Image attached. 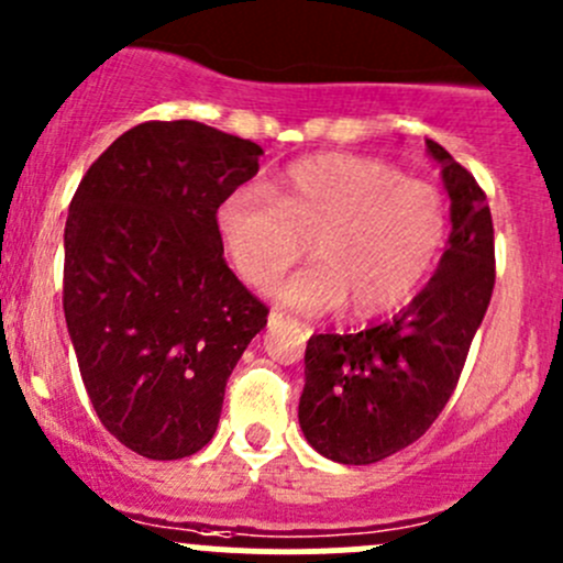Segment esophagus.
I'll use <instances>...</instances> for the list:
<instances>
[{"mask_svg": "<svg viewBox=\"0 0 563 563\" xmlns=\"http://www.w3.org/2000/svg\"><path fill=\"white\" fill-rule=\"evenodd\" d=\"M269 321H283V313H272ZM286 321H291V318H286Z\"/></svg>", "mask_w": 563, "mask_h": 563, "instance_id": "1", "label": "esophagus"}]
</instances>
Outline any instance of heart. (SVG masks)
<instances>
[{
	"label": "heart",
	"instance_id": "obj_1",
	"mask_svg": "<svg viewBox=\"0 0 563 563\" xmlns=\"http://www.w3.org/2000/svg\"><path fill=\"white\" fill-rule=\"evenodd\" d=\"M231 264L266 288L313 253L318 261L275 288L305 313L349 305L360 321L406 308L444 253L450 212L435 185L408 179L384 161L316 155L280 176L275 198L240 187L218 207Z\"/></svg>",
	"mask_w": 563,
	"mask_h": 563
}]
</instances>
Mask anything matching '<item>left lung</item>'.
<instances>
[{
	"mask_svg": "<svg viewBox=\"0 0 563 563\" xmlns=\"http://www.w3.org/2000/svg\"><path fill=\"white\" fill-rule=\"evenodd\" d=\"M452 198L450 247L428 286L387 323L356 334H313L305 349L299 424L334 463L371 465L428 433L450 402L496 286L487 196L428 139Z\"/></svg>",
	"mask_w": 563,
	"mask_h": 563,
	"instance_id": "8db88e82",
	"label": "left lung"
}]
</instances>
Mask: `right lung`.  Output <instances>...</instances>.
Masks as SVG:
<instances>
[{
	"mask_svg": "<svg viewBox=\"0 0 563 563\" xmlns=\"http://www.w3.org/2000/svg\"><path fill=\"white\" fill-rule=\"evenodd\" d=\"M258 144L192 119L144 122L89 166L65 223L67 332L100 422L150 460L212 441L225 382L269 308L223 258L218 207Z\"/></svg>",
	"mask_w": 563,
	"mask_h": 563,
	"instance_id": "obj_1",
	"label": "right lung"
}]
</instances>
